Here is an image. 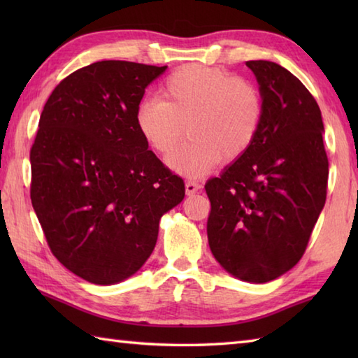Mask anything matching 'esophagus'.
<instances>
[{
  "label": "esophagus",
  "instance_id": "esophagus-1",
  "mask_svg": "<svg viewBox=\"0 0 358 358\" xmlns=\"http://www.w3.org/2000/svg\"><path fill=\"white\" fill-rule=\"evenodd\" d=\"M200 189H201V185L199 183V181H195V180L186 181V194L187 195H194L195 192H199Z\"/></svg>",
  "mask_w": 358,
  "mask_h": 358
}]
</instances>
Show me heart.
Masks as SVG:
<instances>
[{"label": "heart", "mask_w": 358, "mask_h": 358, "mask_svg": "<svg viewBox=\"0 0 358 358\" xmlns=\"http://www.w3.org/2000/svg\"><path fill=\"white\" fill-rule=\"evenodd\" d=\"M163 96L143 100L135 123L143 138L169 158L187 134L185 148L172 159L175 169L201 175L220 159L235 162L252 148L264 118L262 90L246 78L215 67L187 64L162 86Z\"/></svg>", "instance_id": "obj_1"}]
</instances>
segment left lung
I'll return each instance as SVG.
<instances>
[{
	"instance_id": "left-lung-1",
	"label": "left lung",
	"mask_w": 358,
	"mask_h": 358,
	"mask_svg": "<svg viewBox=\"0 0 358 358\" xmlns=\"http://www.w3.org/2000/svg\"><path fill=\"white\" fill-rule=\"evenodd\" d=\"M264 118L245 155L204 185L212 254L234 277L266 283L300 262L324 206L329 163L315 98L285 67L246 62Z\"/></svg>"
}]
</instances>
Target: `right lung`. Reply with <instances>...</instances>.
I'll list each match as a JSON object with an SVG mask.
<instances>
[{"instance_id":"add662e5","label":"right lung","mask_w":358,"mask_h":358,"mask_svg":"<svg viewBox=\"0 0 358 358\" xmlns=\"http://www.w3.org/2000/svg\"><path fill=\"white\" fill-rule=\"evenodd\" d=\"M167 66L106 59L53 89L30 149V200L57 260L95 285L134 275L185 181L148 149L136 108Z\"/></svg>"}]
</instances>
